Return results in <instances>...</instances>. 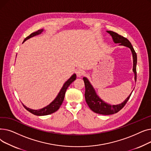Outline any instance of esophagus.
<instances>
[{
	"label": "esophagus",
	"mask_w": 151,
	"mask_h": 151,
	"mask_svg": "<svg viewBox=\"0 0 151 151\" xmlns=\"http://www.w3.org/2000/svg\"><path fill=\"white\" fill-rule=\"evenodd\" d=\"M84 71L81 69V68H78L76 70V73L78 77H81V76H83L84 74Z\"/></svg>",
	"instance_id": "34e87169"
}]
</instances>
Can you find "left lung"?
<instances>
[{"mask_svg": "<svg viewBox=\"0 0 151 151\" xmlns=\"http://www.w3.org/2000/svg\"><path fill=\"white\" fill-rule=\"evenodd\" d=\"M108 34L112 37L113 41L115 43H119V45H122L126 47H128L130 49L132 55H133V71L134 74V81H137V53L134 51L133 47L129 42L128 39L119 35L118 34L114 32L113 31H106ZM83 80L85 85V99L87 104L88 105L90 109L92 111L96 113H98L103 115H109L117 113L125 105L127 102L129 100L132 93L129 95V96L122 103L116 105H111L108 104L105 101H103L96 92L93 86L90 83L88 79L84 77Z\"/></svg>", "mask_w": 151, "mask_h": 151, "instance_id": "obj_1", "label": "left lung"}]
</instances>
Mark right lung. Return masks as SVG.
Masks as SVG:
<instances>
[{"instance_id":"1","label":"right lung","mask_w":151,"mask_h":151,"mask_svg":"<svg viewBox=\"0 0 151 151\" xmlns=\"http://www.w3.org/2000/svg\"><path fill=\"white\" fill-rule=\"evenodd\" d=\"M43 31V29H40V30H38L35 32L32 33L30 35H29L24 39V40L23 41V43L31 37H33L35 35L40 34ZM76 74H73L64 83V84L63 85L62 88L60 89L56 98H55L50 105L45 106V108L35 110V109H30L22 104L24 107L28 111H29L32 114H33L36 116H46V115H48V114H52V113L55 112L56 111H58L59 109L60 106H61V105L62 104L63 99H64V97H65V93L68 88V87L71 84V83H72L76 80Z\"/></svg>"}]
</instances>
